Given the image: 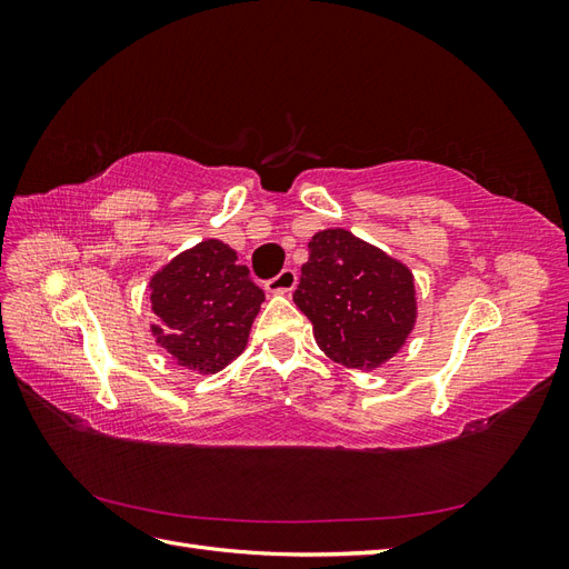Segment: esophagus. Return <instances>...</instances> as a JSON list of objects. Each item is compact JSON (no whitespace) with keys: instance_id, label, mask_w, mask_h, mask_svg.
Segmentation results:
<instances>
[{"instance_id":"obj_1","label":"esophagus","mask_w":569,"mask_h":569,"mask_svg":"<svg viewBox=\"0 0 569 569\" xmlns=\"http://www.w3.org/2000/svg\"><path fill=\"white\" fill-rule=\"evenodd\" d=\"M297 287V270L284 268L278 278H272L266 282V289L270 295H289V291H295Z\"/></svg>"}]
</instances>
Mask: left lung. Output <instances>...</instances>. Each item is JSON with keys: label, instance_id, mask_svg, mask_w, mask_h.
Returning <instances> with one entry per match:
<instances>
[{"label": "left lung", "instance_id": "1", "mask_svg": "<svg viewBox=\"0 0 569 569\" xmlns=\"http://www.w3.org/2000/svg\"><path fill=\"white\" fill-rule=\"evenodd\" d=\"M295 303L325 356L358 370L382 368L418 320L410 268L341 228L311 237Z\"/></svg>", "mask_w": 569, "mask_h": 569}]
</instances>
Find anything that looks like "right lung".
Wrapping results in <instances>:
<instances>
[{
  "label": "right lung",
  "mask_w": 569,
  "mask_h": 569,
  "mask_svg": "<svg viewBox=\"0 0 569 569\" xmlns=\"http://www.w3.org/2000/svg\"><path fill=\"white\" fill-rule=\"evenodd\" d=\"M151 335L180 368L216 375L247 349L253 318L266 295L237 251L203 239L153 272Z\"/></svg>",
  "instance_id": "1"
}]
</instances>
